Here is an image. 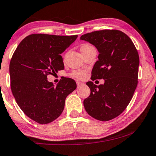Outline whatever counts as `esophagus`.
<instances>
[{"instance_id":"obj_1","label":"esophagus","mask_w":156,"mask_h":156,"mask_svg":"<svg viewBox=\"0 0 156 156\" xmlns=\"http://www.w3.org/2000/svg\"><path fill=\"white\" fill-rule=\"evenodd\" d=\"M76 85H77V87L79 88V87H80V86H81V85H84V83H82V82L77 81V82H76Z\"/></svg>"}]
</instances>
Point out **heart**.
Masks as SVG:
<instances>
[{
  "label": "heart",
  "mask_w": 156,
  "mask_h": 156,
  "mask_svg": "<svg viewBox=\"0 0 156 156\" xmlns=\"http://www.w3.org/2000/svg\"><path fill=\"white\" fill-rule=\"evenodd\" d=\"M93 46H91V44H84L81 46L80 48V51H81L82 53H84L85 51H88L89 48H92ZM70 76L71 77L77 79V80H83L86 76V71L85 70H83V69H78V70H74L70 73Z\"/></svg>",
  "instance_id": "heart-1"
}]
</instances>
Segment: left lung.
<instances>
[{"label": "left lung", "instance_id": "1", "mask_svg": "<svg viewBox=\"0 0 156 156\" xmlns=\"http://www.w3.org/2000/svg\"><path fill=\"white\" fill-rule=\"evenodd\" d=\"M98 48V60L91 71L92 81L86 83L91 90L83 104L92 118L108 121L122 113L133 97L138 85L139 56L130 38L118 30H103L80 37ZM103 78L104 84L93 81Z\"/></svg>", "mask_w": 156, "mask_h": 156}]
</instances>
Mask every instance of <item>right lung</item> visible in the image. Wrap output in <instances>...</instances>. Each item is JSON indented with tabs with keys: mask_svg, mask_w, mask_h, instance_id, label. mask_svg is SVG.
Instances as JSON below:
<instances>
[{
	"mask_svg": "<svg viewBox=\"0 0 156 156\" xmlns=\"http://www.w3.org/2000/svg\"><path fill=\"white\" fill-rule=\"evenodd\" d=\"M77 38L73 36L35 33L21 41L9 63L12 94L23 112L40 124L60 116L67 96L76 88V82L62 77L56 87L48 81L65 68L61 54Z\"/></svg>",
	"mask_w": 156,
	"mask_h": 156,
	"instance_id": "obj_1",
	"label": "right lung"
}]
</instances>
